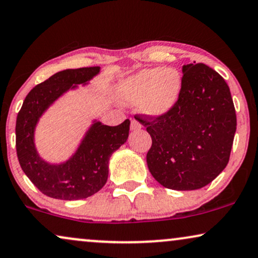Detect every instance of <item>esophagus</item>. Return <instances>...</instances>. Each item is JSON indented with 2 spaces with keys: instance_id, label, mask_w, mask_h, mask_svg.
I'll use <instances>...</instances> for the list:
<instances>
[{
  "instance_id": "obj_1",
  "label": "esophagus",
  "mask_w": 258,
  "mask_h": 258,
  "mask_svg": "<svg viewBox=\"0 0 258 258\" xmlns=\"http://www.w3.org/2000/svg\"><path fill=\"white\" fill-rule=\"evenodd\" d=\"M142 128V123L139 121H137L136 119L131 120V130L132 131H138V130Z\"/></svg>"
}]
</instances>
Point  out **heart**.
Here are the masks:
<instances>
[{"instance_id": "b5f03b06", "label": "heart", "mask_w": 258, "mask_h": 258, "mask_svg": "<svg viewBox=\"0 0 258 258\" xmlns=\"http://www.w3.org/2000/svg\"><path fill=\"white\" fill-rule=\"evenodd\" d=\"M181 87V75L174 68H145L120 81L116 95L125 104H139L146 115L160 118L176 106Z\"/></svg>"}]
</instances>
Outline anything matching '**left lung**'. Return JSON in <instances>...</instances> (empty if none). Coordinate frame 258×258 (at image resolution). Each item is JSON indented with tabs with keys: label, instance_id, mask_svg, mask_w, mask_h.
Masks as SVG:
<instances>
[{
	"label": "left lung",
	"instance_id": "obj_1",
	"mask_svg": "<svg viewBox=\"0 0 258 258\" xmlns=\"http://www.w3.org/2000/svg\"><path fill=\"white\" fill-rule=\"evenodd\" d=\"M181 80L180 97L167 114L137 116L152 138L146 156L151 174L165 187L188 191L225 169L237 120L229 86L217 72L204 63L184 64Z\"/></svg>",
	"mask_w": 258,
	"mask_h": 258
}]
</instances>
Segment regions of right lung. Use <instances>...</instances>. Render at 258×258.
Segmentation results:
<instances>
[{
    "label": "right lung",
    "mask_w": 258,
    "mask_h": 258,
    "mask_svg": "<svg viewBox=\"0 0 258 258\" xmlns=\"http://www.w3.org/2000/svg\"><path fill=\"white\" fill-rule=\"evenodd\" d=\"M100 67L61 71L35 86L27 95L16 119V153L30 181L50 198L84 199L100 190L107 181L112 153L126 143L130 120L107 126L94 120L77 152L62 164H49L39 156L34 143L36 123L44 111L61 95L78 85H86Z\"/></svg>",
    "instance_id": "add662e5"
}]
</instances>
